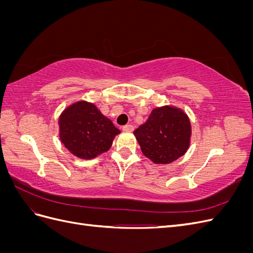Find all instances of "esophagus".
I'll return each mask as SVG.
<instances>
[{
	"label": "esophagus",
	"mask_w": 253,
	"mask_h": 253,
	"mask_svg": "<svg viewBox=\"0 0 253 253\" xmlns=\"http://www.w3.org/2000/svg\"><path fill=\"white\" fill-rule=\"evenodd\" d=\"M133 129H134V126L132 125H126V126H122V131H125V132H132Z\"/></svg>",
	"instance_id": "esophagus-1"
}]
</instances>
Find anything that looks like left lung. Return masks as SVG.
<instances>
[{
    "instance_id": "1",
    "label": "left lung",
    "mask_w": 253,
    "mask_h": 253,
    "mask_svg": "<svg viewBox=\"0 0 253 253\" xmlns=\"http://www.w3.org/2000/svg\"><path fill=\"white\" fill-rule=\"evenodd\" d=\"M134 135L144 156L155 164H170L187 152L191 125L182 111L163 106L153 110Z\"/></svg>"
}]
</instances>
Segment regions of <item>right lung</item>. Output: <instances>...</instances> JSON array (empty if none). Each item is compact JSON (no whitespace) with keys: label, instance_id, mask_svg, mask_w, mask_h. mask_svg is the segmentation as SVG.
Returning a JSON list of instances; mask_svg holds the SVG:
<instances>
[{"label":"right lung","instance_id":"obj_1","mask_svg":"<svg viewBox=\"0 0 253 253\" xmlns=\"http://www.w3.org/2000/svg\"><path fill=\"white\" fill-rule=\"evenodd\" d=\"M60 139L75 156L90 159L106 152L120 133L93 103L79 101L67 108L59 119Z\"/></svg>","mask_w":253,"mask_h":253}]
</instances>
